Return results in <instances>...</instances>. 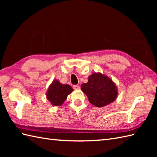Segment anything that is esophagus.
Masks as SVG:
<instances>
[{"label":"esophagus","mask_w":157,"mask_h":157,"mask_svg":"<svg viewBox=\"0 0 157 157\" xmlns=\"http://www.w3.org/2000/svg\"><path fill=\"white\" fill-rule=\"evenodd\" d=\"M73 89L74 90H79V88H80V86H78V85H74L73 86Z\"/></svg>","instance_id":"1"}]
</instances>
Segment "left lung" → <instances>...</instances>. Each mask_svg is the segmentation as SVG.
Instances as JSON below:
<instances>
[{
    "instance_id": "8db88e82",
    "label": "left lung",
    "mask_w": 157,
    "mask_h": 157,
    "mask_svg": "<svg viewBox=\"0 0 157 157\" xmlns=\"http://www.w3.org/2000/svg\"><path fill=\"white\" fill-rule=\"evenodd\" d=\"M82 90L87 95L89 102L97 107H102L115 100L117 91L111 79L101 73H92L88 82L82 84Z\"/></svg>"
}]
</instances>
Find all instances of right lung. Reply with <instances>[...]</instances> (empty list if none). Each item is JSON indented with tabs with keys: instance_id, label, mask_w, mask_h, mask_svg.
I'll return each mask as SVG.
<instances>
[{
	"instance_id": "right-lung-1",
	"label": "right lung",
	"mask_w": 157,
	"mask_h": 157,
	"mask_svg": "<svg viewBox=\"0 0 157 157\" xmlns=\"http://www.w3.org/2000/svg\"><path fill=\"white\" fill-rule=\"evenodd\" d=\"M73 90L67 84H62L57 80L53 81L49 86L47 94V99L54 106L61 105L69 94Z\"/></svg>"
}]
</instances>
